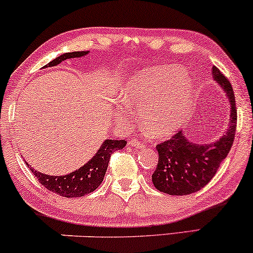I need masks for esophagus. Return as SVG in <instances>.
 <instances>
[{
  "instance_id": "1",
  "label": "esophagus",
  "mask_w": 253,
  "mask_h": 253,
  "mask_svg": "<svg viewBox=\"0 0 253 253\" xmlns=\"http://www.w3.org/2000/svg\"><path fill=\"white\" fill-rule=\"evenodd\" d=\"M129 145L132 147H136V149H144V147L146 146V144L143 143V141L136 140V139H132V140H129Z\"/></svg>"
}]
</instances>
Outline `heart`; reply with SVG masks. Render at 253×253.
<instances>
[{
	"label": "heart",
	"mask_w": 253,
	"mask_h": 253,
	"mask_svg": "<svg viewBox=\"0 0 253 253\" xmlns=\"http://www.w3.org/2000/svg\"><path fill=\"white\" fill-rule=\"evenodd\" d=\"M121 101L140 108V119L151 134L167 136L182 126L194 96V80L177 66L161 65L145 69L127 81ZM115 118L126 124L127 107L119 104Z\"/></svg>",
	"instance_id": "heart-1"
}]
</instances>
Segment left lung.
<instances>
[{"label":"left lung","mask_w":253,"mask_h":253,"mask_svg":"<svg viewBox=\"0 0 253 253\" xmlns=\"http://www.w3.org/2000/svg\"><path fill=\"white\" fill-rule=\"evenodd\" d=\"M214 81L228 97L229 120L227 129L219 140L211 144H196L189 140L183 130L169 140L156 146L158 164L152 175L157 190L169 195H189L207 185L228 155L237 128V107L232 84L221 71L213 66Z\"/></svg>","instance_id":"8db88e82"}]
</instances>
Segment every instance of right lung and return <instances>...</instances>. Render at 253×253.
<instances>
[{"instance_id":"right-lung-1","label":"right lung","mask_w":253,"mask_h":253,"mask_svg":"<svg viewBox=\"0 0 253 253\" xmlns=\"http://www.w3.org/2000/svg\"><path fill=\"white\" fill-rule=\"evenodd\" d=\"M88 53L89 51H77L60 54L56 59L45 65V68L56 66L63 60L70 59V58H80ZM126 144V140L106 139L98 149L96 155L92 157L88 163H85L76 171H72V172L64 176L45 175V173L34 170L28 163L27 165L32 173L37 177L38 181L42 183L46 189L64 197H81L92 193L100 187V184L103 181V177L106 175L112 153L114 151L124 149Z\"/></svg>"}]
</instances>
